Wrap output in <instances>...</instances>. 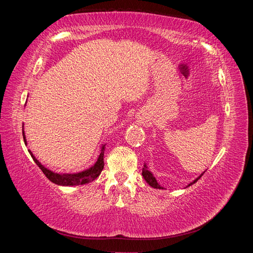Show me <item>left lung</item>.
<instances>
[{
	"label": "left lung",
	"instance_id": "obj_1",
	"mask_svg": "<svg viewBox=\"0 0 253 253\" xmlns=\"http://www.w3.org/2000/svg\"><path fill=\"white\" fill-rule=\"evenodd\" d=\"M203 174H204V173H203ZM203 174H201L200 176H198V177H197L196 179H194L192 182H190L187 187H190L191 185H193V183H195L198 179H200V178L202 177ZM142 176H143L144 180L147 181L152 188H155V189H164V188H163L162 186H160L159 183L157 182L156 178L154 177V176H153V174L148 170V167H147V165H144V166H143V168H142Z\"/></svg>",
	"mask_w": 253,
	"mask_h": 253
}]
</instances>
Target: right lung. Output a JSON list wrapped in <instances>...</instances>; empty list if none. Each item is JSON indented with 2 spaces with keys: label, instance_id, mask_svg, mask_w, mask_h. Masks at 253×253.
Masks as SVG:
<instances>
[{
  "label": "right lung",
  "instance_id": "1",
  "mask_svg": "<svg viewBox=\"0 0 253 253\" xmlns=\"http://www.w3.org/2000/svg\"><path fill=\"white\" fill-rule=\"evenodd\" d=\"M23 138H24V142L26 144V138H25V134H24V129H23ZM105 144H103L101 147L100 151V155L98 156L97 162L93 167H90L89 169L82 171L79 173H74V174H60V173H55L48 169H46L43 165L40 164L39 160H38L32 152H29V154L32 155L34 162L37 164V166L40 168L42 172L45 174V176L53 183L59 186H79V185H85V183L91 182L95 180L99 175H100L101 171L103 170L104 167V162H103V156H104V149Z\"/></svg>",
  "mask_w": 253,
  "mask_h": 253
}]
</instances>
